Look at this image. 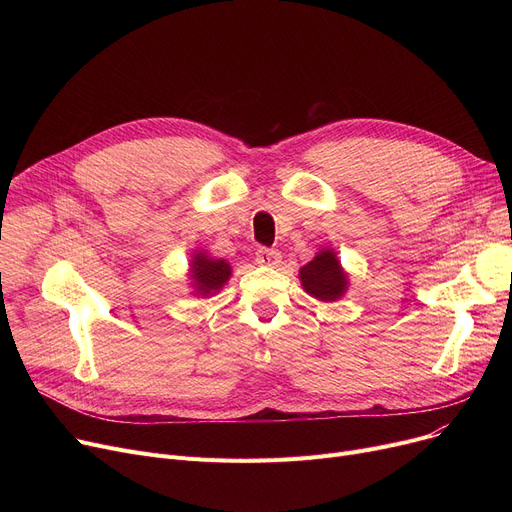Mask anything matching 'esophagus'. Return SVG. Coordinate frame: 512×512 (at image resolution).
I'll return each instance as SVG.
<instances>
[{
  "label": "esophagus",
  "mask_w": 512,
  "mask_h": 512,
  "mask_svg": "<svg viewBox=\"0 0 512 512\" xmlns=\"http://www.w3.org/2000/svg\"><path fill=\"white\" fill-rule=\"evenodd\" d=\"M255 261H257L259 265H270V267H274V265H278V263L282 261V255H280L278 249H265V247H261V249H257V253H255Z\"/></svg>",
  "instance_id": "esophagus-1"
}]
</instances>
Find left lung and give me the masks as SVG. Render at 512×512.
<instances>
[{
    "instance_id": "8db88e82",
    "label": "left lung",
    "mask_w": 512,
    "mask_h": 512,
    "mask_svg": "<svg viewBox=\"0 0 512 512\" xmlns=\"http://www.w3.org/2000/svg\"><path fill=\"white\" fill-rule=\"evenodd\" d=\"M301 284L311 297L334 303L348 288V276L332 249H321L299 272Z\"/></svg>"
}]
</instances>
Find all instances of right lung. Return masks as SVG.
Listing matches in <instances>:
<instances>
[{"instance_id": "right-lung-1", "label": "right lung", "mask_w": 512, "mask_h": 512, "mask_svg": "<svg viewBox=\"0 0 512 512\" xmlns=\"http://www.w3.org/2000/svg\"><path fill=\"white\" fill-rule=\"evenodd\" d=\"M232 267L226 259H213L205 251H195L191 259V280L197 297H211L230 280Z\"/></svg>"}]
</instances>
